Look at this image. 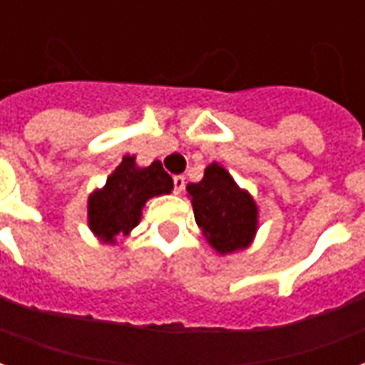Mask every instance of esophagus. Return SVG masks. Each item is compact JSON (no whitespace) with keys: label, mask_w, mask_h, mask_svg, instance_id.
Wrapping results in <instances>:
<instances>
[{"label":"esophagus","mask_w":365,"mask_h":365,"mask_svg":"<svg viewBox=\"0 0 365 365\" xmlns=\"http://www.w3.org/2000/svg\"><path fill=\"white\" fill-rule=\"evenodd\" d=\"M185 187V178L183 175H175L174 178V193H182Z\"/></svg>","instance_id":"obj_1"}]
</instances>
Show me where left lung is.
Returning <instances> with one entry per match:
<instances>
[{
  "label": "left lung",
  "mask_w": 365,
  "mask_h": 365,
  "mask_svg": "<svg viewBox=\"0 0 365 365\" xmlns=\"http://www.w3.org/2000/svg\"><path fill=\"white\" fill-rule=\"evenodd\" d=\"M185 190L195 222L211 248L227 256L252 245L258 232V205L219 162L209 164L203 180L187 183Z\"/></svg>",
  "instance_id": "left-lung-1"
}]
</instances>
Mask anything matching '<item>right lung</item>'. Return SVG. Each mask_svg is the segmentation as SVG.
<instances>
[{
  "label": "right lung",
  "mask_w": 365,
  "mask_h": 365,
  "mask_svg": "<svg viewBox=\"0 0 365 365\" xmlns=\"http://www.w3.org/2000/svg\"><path fill=\"white\" fill-rule=\"evenodd\" d=\"M174 190L162 162L154 160L150 166L140 168L136 156H123L120 164L107 178L103 187L90 193L88 225L105 245H117V237H128L143 217L146 201L168 195Z\"/></svg>",
  "instance_id": "1"
}]
</instances>
